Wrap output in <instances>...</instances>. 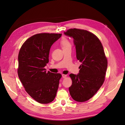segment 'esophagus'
<instances>
[{
  "instance_id": "1",
  "label": "esophagus",
  "mask_w": 125,
  "mask_h": 125,
  "mask_svg": "<svg viewBox=\"0 0 125 125\" xmlns=\"http://www.w3.org/2000/svg\"><path fill=\"white\" fill-rule=\"evenodd\" d=\"M67 77V75L66 74H62V77L63 78H65Z\"/></svg>"
}]
</instances>
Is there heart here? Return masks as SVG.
<instances>
[{
  "instance_id": "b5f03b06",
  "label": "heart",
  "mask_w": 125,
  "mask_h": 125,
  "mask_svg": "<svg viewBox=\"0 0 125 125\" xmlns=\"http://www.w3.org/2000/svg\"><path fill=\"white\" fill-rule=\"evenodd\" d=\"M60 45L62 46V48L67 47H71V44L69 40L65 37H62L60 41Z\"/></svg>"
}]
</instances>
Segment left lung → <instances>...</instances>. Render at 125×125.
<instances>
[{
    "mask_svg": "<svg viewBox=\"0 0 125 125\" xmlns=\"http://www.w3.org/2000/svg\"><path fill=\"white\" fill-rule=\"evenodd\" d=\"M73 37L78 60L82 63L78 74L71 73L72 85L69 88L71 96L83 102L93 97L103 84L107 60L100 40L86 30L70 29L64 32Z\"/></svg>",
    "mask_w": 125,
    "mask_h": 125,
    "instance_id": "8db88e82",
    "label": "left lung"
}]
</instances>
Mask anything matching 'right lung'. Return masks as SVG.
<instances>
[{"label":"right lung","instance_id":"obj_1","mask_svg":"<svg viewBox=\"0 0 125 125\" xmlns=\"http://www.w3.org/2000/svg\"><path fill=\"white\" fill-rule=\"evenodd\" d=\"M62 35H34L22 45L19 53V78L26 92L41 104L51 103L54 100L62 78L61 74L46 72L44 68L49 62L51 46Z\"/></svg>","mask_w":125,"mask_h":125}]
</instances>
